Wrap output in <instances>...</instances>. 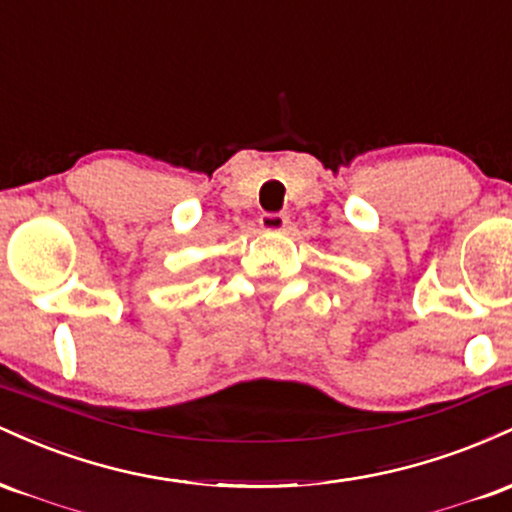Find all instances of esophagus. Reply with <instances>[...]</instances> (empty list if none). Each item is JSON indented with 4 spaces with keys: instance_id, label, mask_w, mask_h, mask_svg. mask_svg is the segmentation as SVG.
Masks as SVG:
<instances>
[{
    "instance_id": "esophagus-1",
    "label": "esophagus",
    "mask_w": 512,
    "mask_h": 512,
    "mask_svg": "<svg viewBox=\"0 0 512 512\" xmlns=\"http://www.w3.org/2000/svg\"><path fill=\"white\" fill-rule=\"evenodd\" d=\"M260 226L269 233H279V231H284L286 226H289V216H286V214H262L260 216Z\"/></svg>"
}]
</instances>
